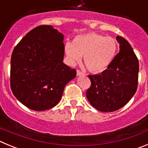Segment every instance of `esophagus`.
Listing matches in <instances>:
<instances>
[{
  "label": "esophagus",
  "mask_w": 148,
  "mask_h": 148,
  "mask_svg": "<svg viewBox=\"0 0 148 148\" xmlns=\"http://www.w3.org/2000/svg\"><path fill=\"white\" fill-rule=\"evenodd\" d=\"M84 75V73L83 72L81 71V70H77V75Z\"/></svg>",
  "instance_id": "obj_1"
}]
</instances>
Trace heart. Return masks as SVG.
Masks as SVG:
<instances>
[{"label":"heart","mask_w":148,"mask_h":148,"mask_svg":"<svg viewBox=\"0 0 148 148\" xmlns=\"http://www.w3.org/2000/svg\"><path fill=\"white\" fill-rule=\"evenodd\" d=\"M118 48V42L113 38L90 32L78 35L72 44H65L64 51L73 64L84 56V64L87 70L96 73L108 69L114 60Z\"/></svg>","instance_id":"b5f03b06"}]
</instances>
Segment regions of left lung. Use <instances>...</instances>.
Listing matches in <instances>:
<instances>
[{
  "label": "left lung",
  "mask_w": 148,
  "mask_h": 148,
  "mask_svg": "<svg viewBox=\"0 0 148 148\" xmlns=\"http://www.w3.org/2000/svg\"><path fill=\"white\" fill-rule=\"evenodd\" d=\"M120 52L107 70L90 75L86 95L91 105L101 112L120 109L131 99L138 87V60L127 40L117 36Z\"/></svg>",
  "instance_id": "obj_1"
}]
</instances>
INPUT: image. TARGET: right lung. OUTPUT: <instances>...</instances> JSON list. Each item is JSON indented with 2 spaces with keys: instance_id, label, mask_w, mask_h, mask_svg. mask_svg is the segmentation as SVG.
<instances>
[{
  "instance_id": "add662e5",
  "label": "right lung",
  "mask_w": 148,
  "mask_h": 148,
  "mask_svg": "<svg viewBox=\"0 0 148 148\" xmlns=\"http://www.w3.org/2000/svg\"><path fill=\"white\" fill-rule=\"evenodd\" d=\"M64 35L52 26L35 27L15 46L11 57L10 87L20 102L35 111L58 104L76 70L64 64Z\"/></svg>"
}]
</instances>
